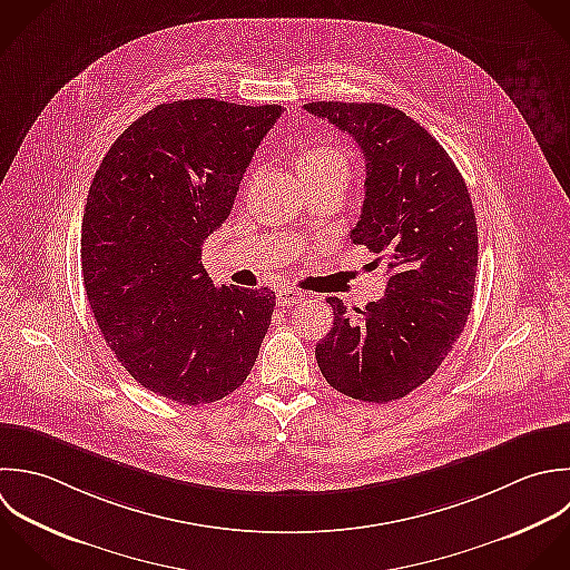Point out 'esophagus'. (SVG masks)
I'll use <instances>...</instances> for the list:
<instances>
[{
    "label": "esophagus",
    "mask_w": 570,
    "mask_h": 570,
    "mask_svg": "<svg viewBox=\"0 0 570 570\" xmlns=\"http://www.w3.org/2000/svg\"><path fill=\"white\" fill-rule=\"evenodd\" d=\"M304 299V293L297 291V288H291V286H284L277 291V304L279 306H293V304H299Z\"/></svg>",
    "instance_id": "obj_1"
}]
</instances>
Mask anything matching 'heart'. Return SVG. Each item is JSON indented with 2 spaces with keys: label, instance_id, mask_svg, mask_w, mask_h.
Returning <instances> with one entry per match:
<instances>
[{
  "label": "heart",
  "instance_id": "obj_1",
  "mask_svg": "<svg viewBox=\"0 0 570 570\" xmlns=\"http://www.w3.org/2000/svg\"><path fill=\"white\" fill-rule=\"evenodd\" d=\"M297 168L304 179L335 177L348 181L351 177V159L335 144H311L297 153Z\"/></svg>",
  "mask_w": 570,
  "mask_h": 570
}]
</instances>
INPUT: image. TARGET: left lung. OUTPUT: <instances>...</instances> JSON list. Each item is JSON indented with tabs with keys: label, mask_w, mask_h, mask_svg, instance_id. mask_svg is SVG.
<instances>
[{
	"label": "left lung",
	"mask_w": 570,
	"mask_h": 570,
	"mask_svg": "<svg viewBox=\"0 0 570 570\" xmlns=\"http://www.w3.org/2000/svg\"><path fill=\"white\" fill-rule=\"evenodd\" d=\"M366 159V199L353 244L389 259L386 295L351 317L340 297L315 357L326 382L362 402L422 386L458 342L473 306L478 222L462 173L442 144L386 104L311 101Z\"/></svg>",
	"instance_id": "obj_1"
}]
</instances>
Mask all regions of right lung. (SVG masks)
<instances>
[{
	"instance_id": "obj_1",
	"label": "right lung",
	"mask_w": 570,
	"mask_h": 570,
	"mask_svg": "<svg viewBox=\"0 0 570 570\" xmlns=\"http://www.w3.org/2000/svg\"><path fill=\"white\" fill-rule=\"evenodd\" d=\"M282 106L159 104L101 159L81 219V273L97 326L137 384L210 404L244 384L271 326V288L215 286L202 244L235 204Z\"/></svg>"
}]
</instances>
